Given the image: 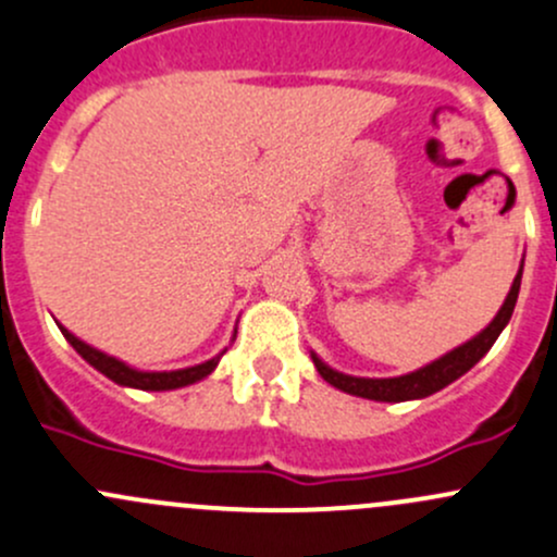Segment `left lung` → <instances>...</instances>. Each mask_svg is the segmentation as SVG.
Wrapping results in <instances>:
<instances>
[{"mask_svg":"<svg viewBox=\"0 0 557 557\" xmlns=\"http://www.w3.org/2000/svg\"><path fill=\"white\" fill-rule=\"evenodd\" d=\"M520 274H523V263H520V272L515 274V283L507 294L505 304H502L499 314L491 320V325L485 327L483 333H478L472 342L461 344L456 347L454 352L443 355L441 360L430 362V366L419 368V371L408 373V376H397V379H357V376H347V373H338L333 368H327L323 360L312 355L314 368H318L320 376L325 379L327 384H333L336 389L349 392V395L357 397H368V400H382V403H400V400H417V397H426L432 392L443 389L450 382L461 376V373L470 371L472 366L494 347V342L499 338V333L505 331V325L510 323L515 301H518V290H520Z\"/></svg>","mask_w":557,"mask_h":557,"instance_id":"1","label":"left lung"}]
</instances>
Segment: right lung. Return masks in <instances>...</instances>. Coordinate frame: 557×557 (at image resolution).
I'll return each mask as SVG.
<instances>
[{
    "mask_svg": "<svg viewBox=\"0 0 557 557\" xmlns=\"http://www.w3.org/2000/svg\"><path fill=\"white\" fill-rule=\"evenodd\" d=\"M61 327V333L66 336V342L72 344L77 352L85 357L87 362H90L92 368H98V371L103 373V376H109L111 382L122 384V386H136V389H151V392H162V389H178V386H186V384H195L200 382V379L208 376L210 371H213L215 366H219V357H213V360L202 362V366H195V368H184V371H162V373H146V371H136V368L125 366V362H120L116 357H109L103 352H98V349H92L90 344L79 342L74 333H69L66 327Z\"/></svg>",
    "mask_w": 557,
    "mask_h": 557,
    "instance_id": "1",
    "label": "right lung"
}]
</instances>
